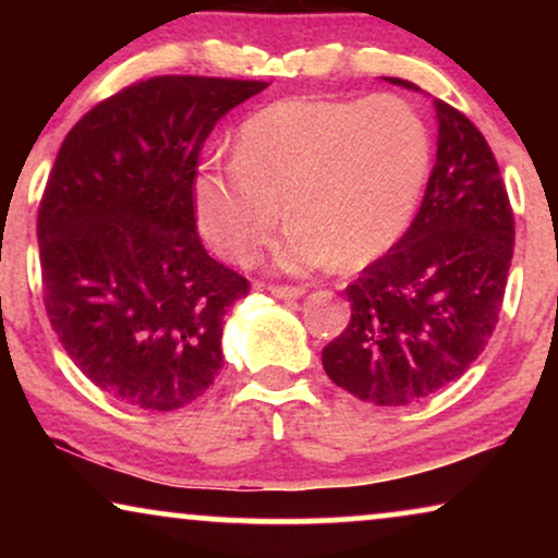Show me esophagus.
Here are the masks:
<instances>
[{"label": "esophagus", "instance_id": "34e87169", "mask_svg": "<svg viewBox=\"0 0 558 558\" xmlns=\"http://www.w3.org/2000/svg\"><path fill=\"white\" fill-rule=\"evenodd\" d=\"M269 292L277 300H300V296H304L302 287H269Z\"/></svg>", "mask_w": 558, "mask_h": 558}]
</instances>
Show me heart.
<instances>
[{"mask_svg": "<svg viewBox=\"0 0 558 558\" xmlns=\"http://www.w3.org/2000/svg\"><path fill=\"white\" fill-rule=\"evenodd\" d=\"M432 165V136L399 96L284 98L241 126L235 157L195 174V210L213 246L251 262L281 216V271L361 266L407 233Z\"/></svg>", "mask_w": 558, "mask_h": 558, "instance_id": "obj_1", "label": "heart"}]
</instances>
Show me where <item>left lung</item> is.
<instances>
[{
	"instance_id": "left-lung-1",
	"label": "left lung",
	"mask_w": 558,
	"mask_h": 558,
	"mask_svg": "<svg viewBox=\"0 0 558 558\" xmlns=\"http://www.w3.org/2000/svg\"><path fill=\"white\" fill-rule=\"evenodd\" d=\"M407 90L422 88L386 78ZM437 162L414 223L345 289L350 323L323 350L335 386L376 407H407L477 361L498 323L515 223L485 136L434 98Z\"/></svg>"
}]
</instances>
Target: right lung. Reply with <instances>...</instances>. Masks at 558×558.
Segmentation results:
<instances>
[{"mask_svg":"<svg viewBox=\"0 0 558 558\" xmlns=\"http://www.w3.org/2000/svg\"><path fill=\"white\" fill-rule=\"evenodd\" d=\"M264 81L159 75L90 109L60 147L37 213L52 330L83 376L136 409L174 411L223 368L248 281L208 256L193 182L203 142Z\"/></svg>","mask_w":558,"mask_h":558,"instance_id":"1","label":"right lung"}]
</instances>
